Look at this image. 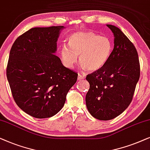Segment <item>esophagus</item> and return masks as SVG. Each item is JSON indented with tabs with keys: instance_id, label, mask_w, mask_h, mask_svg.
I'll list each match as a JSON object with an SVG mask.
<instances>
[{
	"instance_id": "esophagus-1",
	"label": "esophagus",
	"mask_w": 150,
	"mask_h": 150,
	"mask_svg": "<svg viewBox=\"0 0 150 150\" xmlns=\"http://www.w3.org/2000/svg\"><path fill=\"white\" fill-rule=\"evenodd\" d=\"M77 78H78L79 80H81V79H84L85 77H84V75H81V74H78V77H77Z\"/></svg>"
}]
</instances>
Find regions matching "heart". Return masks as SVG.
Masks as SVG:
<instances>
[{
    "label": "heart",
    "instance_id": "heart-1",
    "mask_svg": "<svg viewBox=\"0 0 150 150\" xmlns=\"http://www.w3.org/2000/svg\"><path fill=\"white\" fill-rule=\"evenodd\" d=\"M113 45L108 37L91 31L77 32L69 39V46L64 45L60 51L64 64L72 68L78 61L83 69L94 72L104 67L109 60Z\"/></svg>",
    "mask_w": 150,
    "mask_h": 150
}]
</instances>
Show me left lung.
I'll return each instance as SVG.
<instances>
[{
	"instance_id": "8db88e82",
	"label": "left lung",
	"mask_w": 150,
	"mask_h": 150,
	"mask_svg": "<svg viewBox=\"0 0 150 150\" xmlns=\"http://www.w3.org/2000/svg\"><path fill=\"white\" fill-rule=\"evenodd\" d=\"M107 27L115 36L111 56L104 67L86 77L90 83L86 95L88 110L102 121L115 118L129 106L140 77L139 56L132 42L118 27Z\"/></svg>"
}]
</instances>
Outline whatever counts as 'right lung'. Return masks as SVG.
<instances>
[{
	"instance_id": "obj_1",
	"label": "right lung",
	"mask_w": 150,
	"mask_h": 150,
	"mask_svg": "<svg viewBox=\"0 0 150 150\" xmlns=\"http://www.w3.org/2000/svg\"><path fill=\"white\" fill-rule=\"evenodd\" d=\"M63 26L35 27L18 37L10 50L7 77L20 108L31 117H53L62 108L77 73L54 55Z\"/></svg>"
}]
</instances>
